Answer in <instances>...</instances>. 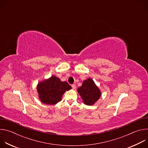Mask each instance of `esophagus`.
<instances>
[{
  "label": "esophagus",
  "mask_w": 148,
  "mask_h": 148,
  "mask_svg": "<svg viewBox=\"0 0 148 148\" xmlns=\"http://www.w3.org/2000/svg\"><path fill=\"white\" fill-rule=\"evenodd\" d=\"M71 87H72L73 89H74V90L76 88V86H75V84H73V85L71 86Z\"/></svg>",
  "instance_id": "34e87169"
}]
</instances>
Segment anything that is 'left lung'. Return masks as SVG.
Here are the masks:
<instances>
[{"instance_id":"1","label":"left lung","mask_w":148,"mask_h":148,"mask_svg":"<svg viewBox=\"0 0 148 148\" xmlns=\"http://www.w3.org/2000/svg\"><path fill=\"white\" fill-rule=\"evenodd\" d=\"M77 92L84 103L87 105H94L101 95L100 90L91 78L83 81L82 86L78 88Z\"/></svg>"}]
</instances>
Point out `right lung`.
I'll list each match as a JSON object with an SVG mask.
<instances>
[{
    "label": "right lung",
    "instance_id": "add662e5",
    "mask_svg": "<svg viewBox=\"0 0 148 148\" xmlns=\"http://www.w3.org/2000/svg\"><path fill=\"white\" fill-rule=\"evenodd\" d=\"M71 87L66 81H61L52 75L48 79L39 82L37 86L38 98L45 104L54 105L61 100L62 95Z\"/></svg>",
    "mask_w": 148,
    "mask_h": 148
}]
</instances>
